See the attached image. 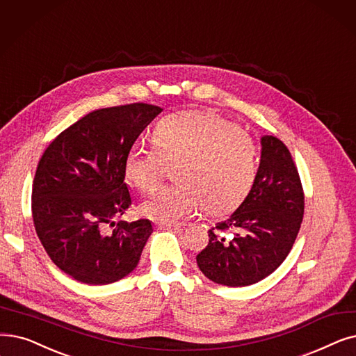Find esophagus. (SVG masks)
<instances>
[{"mask_svg": "<svg viewBox=\"0 0 356 356\" xmlns=\"http://www.w3.org/2000/svg\"><path fill=\"white\" fill-rule=\"evenodd\" d=\"M156 227L160 228V229H161V228H175V229H176V228H181L180 224H176V222H161V221H160V222H156Z\"/></svg>", "mask_w": 356, "mask_h": 356, "instance_id": "34e87169", "label": "esophagus"}]
</instances>
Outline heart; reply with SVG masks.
Masks as SVG:
<instances>
[{"label":"heart","instance_id":"1","mask_svg":"<svg viewBox=\"0 0 356 356\" xmlns=\"http://www.w3.org/2000/svg\"><path fill=\"white\" fill-rule=\"evenodd\" d=\"M152 148L134 145L123 170L144 193L156 191L172 167L176 183L144 200L141 212L157 221L189 218L200 208L211 215L234 209L249 193L257 172V147L236 123L202 112L163 118L152 131Z\"/></svg>","mask_w":356,"mask_h":356}]
</instances>
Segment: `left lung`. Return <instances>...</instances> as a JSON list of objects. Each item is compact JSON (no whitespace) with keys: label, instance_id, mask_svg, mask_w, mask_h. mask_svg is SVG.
Segmentation results:
<instances>
[{"label":"left lung","instance_id":"left-lung-1","mask_svg":"<svg viewBox=\"0 0 356 356\" xmlns=\"http://www.w3.org/2000/svg\"><path fill=\"white\" fill-rule=\"evenodd\" d=\"M304 215L298 168L276 136L261 138L252 191L229 218L208 229L209 243L196 256L215 284L247 286L269 276L289 254Z\"/></svg>","mask_w":356,"mask_h":356}]
</instances>
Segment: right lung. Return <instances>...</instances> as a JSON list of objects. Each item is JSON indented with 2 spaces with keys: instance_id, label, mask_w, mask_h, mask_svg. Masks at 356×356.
I'll return each mask as SVG.
<instances>
[{
  "instance_id": "add662e5",
  "label": "right lung",
  "mask_w": 356,
  "mask_h": 356,
  "mask_svg": "<svg viewBox=\"0 0 356 356\" xmlns=\"http://www.w3.org/2000/svg\"><path fill=\"white\" fill-rule=\"evenodd\" d=\"M161 111L147 103L92 111L44 149L32 188L33 224L51 260L74 280L112 284L140 261L151 222L113 218L132 205L127 152Z\"/></svg>"
}]
</instances>
